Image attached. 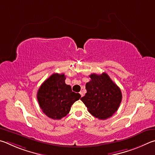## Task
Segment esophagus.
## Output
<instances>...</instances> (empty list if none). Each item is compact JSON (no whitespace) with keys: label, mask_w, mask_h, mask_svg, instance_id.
Returning a JSON list of instances; mask_svg holds the SVG:
<instances>
[{"label":"esophagus","mask_w":155,"mask_h":155,"mask_svg":"<svg viewBox=\"0 0 155 155\" xmlns=\"http://www.w3.org/2000/svg\"><path fill=\"white\" fill-rule=\"evenodd\" d=\"M80 95H81V97H83L84 96V93L82 91H81L80 93Z\"/></svg>","instance_id":"34e87169"}]
</instances>
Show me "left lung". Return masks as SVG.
<instances>
[{"label":"left lung","instance_id":"left-lung-1","mask_svg":"<svg viewBox=\"0 0 155 155\" xmlns=\"http://www.w3.org/2000/svg\"><path fill=\"white\" fill-rule=\"evenodd\" d=\"M91 81L86 83L87 93L81 98L88 112L100 120H105L118 110L122 101L120 88L106 73L89 75Z\"/></svg>","mask_w":155,"mask_h":155}]
</instances>
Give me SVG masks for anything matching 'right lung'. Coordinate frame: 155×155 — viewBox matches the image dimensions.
Returning <instances> with one entry per match:
<instances>
[{
  "label": "right lung",
  "instance_id": "right-lung-1",
  "mask_svg": "<svg viewBox=\"0 0 155 155\" xmlns=\"http://www.w3.org/2000/svg\"><path fill=\"white\" fill-rule=\"evenodd\" d=\"M63 73H54L44 81L38 90L37 97L43 112L49 118L59 120L69 114L71 105L81 95L65 84Z\"/></svg>",
  "mask_w": 155,
  "mask_h": 155
}]
</instances>
